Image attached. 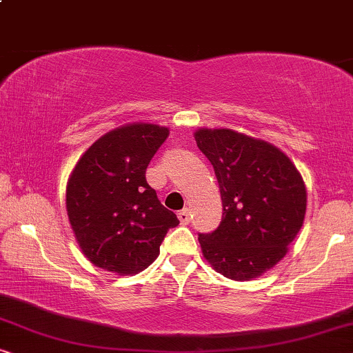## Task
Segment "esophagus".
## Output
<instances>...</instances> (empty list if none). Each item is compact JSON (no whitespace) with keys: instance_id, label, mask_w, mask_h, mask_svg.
Instances as JSON below:
<instances>
[{"instance_id":"obj_1","label":"esophagus","mask_w":353,"mask_h":353,"mask_svg":"<svg viewBox=\"0 0 353 353\" xmlns=\"http://www.w3.org/2000/svg\"><path fill=\"white\" fill-rule=\"evenodd\" d=\"M178 219H180V221H181L183 225L190 223V220H191V212H190V209H183V210L178 212Z\"/></svg>"}]
</instances>
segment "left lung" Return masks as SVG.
<instances>
[{
	"instance_id": "obj_1",
	"label": "left lung",
	"mask_w": 353,
	"mask_h": 353,
	"mask_svg": "<svg viewBox=\"0 0 353 353\" xmlns=\"http://www.w3.org/2000/svg\"><path fill=\"white\" fill-rule=\"evenodd\" d=\"M197 148L214 165L223 219L199 234L202 255L216 272L249 281L273 268L303 225L307 190L286 154L230 128H201Z\"/></svg>"
}]
</instances>
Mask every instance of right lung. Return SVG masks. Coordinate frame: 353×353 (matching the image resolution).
<instances>
[{
    "label": "right lung",
    "instance_id": "add662e5",
    "mask_svg": "<svg viewBox=\"0 0 353 353\" xmlns=\"http://www.w3.org/2000/svg\"><path fill=\"white\" fill-rule=\"evenodd\" d=\"M168 137L154 123H128L86 149L70 173L65 207L81 252L96 267L137 274L161 252L176 215L148 185L146 168Z\"/></svg>",
    "mask_w": 353,
    "mask_h": 353
}]
</instances>
